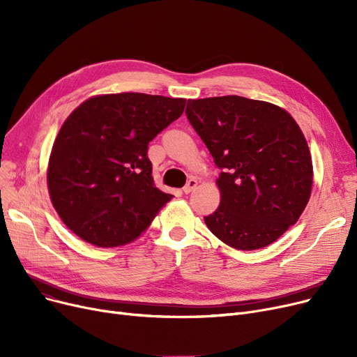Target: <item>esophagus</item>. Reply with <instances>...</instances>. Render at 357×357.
Returning <instances> with one entry per match:
<instances>
[{"instance_id":"34e87169","label":"esophagus","mask_w":357,"mask_h":357,"mask_svg":"<svg viewBox=\"0 0 357 357\" xmlns=\"http://www.w3.org/2000/svg\"><path fill=\"white\" fill-rule=\"evenodd\" d=\"M197 185H198V181L195 179V178H191L190 181H188V183H186L185 186H183V194H190V192H192L195 188H197Z\"/></svg>"}]
</instances>
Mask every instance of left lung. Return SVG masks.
<instances>
[{
  "label": "left lung",
  "instance_id": "8db88e82",
  "mask_svg": "<svg viewBox=\"0 0 357 357\" xmlns=\"http://www.w3.org/2000/svg\"><path fill=\"white\" fill-rule=\"evenodd\" d=\"M221 169L210 231L237 250L266 248L301 217L312 190L305 136L282 107L238 96L188 100L185 111Z\"/></svg>",
  "mask_w": 357,
  "mask_h": 357
}]
</instances>
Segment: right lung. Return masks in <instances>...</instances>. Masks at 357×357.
Segmentation results:
<instances>
[{"label":"right lung","instance_id":"obj_1","mask_svg":"<svg viewBox=\"0 0 357 357\" xmlns=\"http://www.w3.org/2000/svg\"><path fill=\"white\" fill-rule=\"evenodd\" d=\"M185 98L102 93L75 108L54 139L47 190L65 226L93 246L136 240L174 195L158 190L147 144L179 119Z\"/></svg>","mask_w":357,"mask_h":357}]
</instances>
